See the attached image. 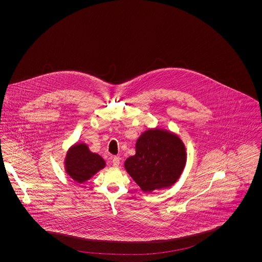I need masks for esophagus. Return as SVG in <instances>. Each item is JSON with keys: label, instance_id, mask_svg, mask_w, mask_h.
I'll return each mask as SVG.
<instances>
[{"label": "esophagus", "instance_id": "obj_1", "mask_svg": "<svg viewBox=\"0 0 262 262\" xmlns=\"http://www.w3.org/2000/svg\"><path fill=\"white\" fill-rule=\"evenodd\" d=\"M112 163H113L114 167H118L120 165V158L119 157H114L112 159Z\"/></svg>", "mask_w": 262, "mask_h": 262}]
</instances>
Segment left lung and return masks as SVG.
<instances>
[{
	"label": "left lung",
	"mask_w": 262,
	"mask_h": 262,
	"mask_svg": "<svg viewBox=\"0 0 262 262\" xmlns=\"http://www.w3.org/2000/svg\"><path fill=\"white\" fill-rule=\"evenodd\" d=\"M185 148L181 140L167 130L149 129L136 143V155L125 169L142 191L168 188L181 175L185 166Z\"/></svg>",
	"instance_id": "left-lung-1"
}]
</instances>
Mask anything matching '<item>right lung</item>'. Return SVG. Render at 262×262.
Masks as SVG:
<instances>
[{"mask_svg": "<svg viewBox=\"0 0 262 262\" xmlns=\"http://www.w3.org/2000/svg\"><path fill=\"white\" fill-rule=\"evenodd\" d=\"M105 166L102 158L91 152L85 144L71 147L66 156L65 168L69 176L80 183L90 179Z\"/></svg>", "mask_w": 262, "mask_h": 262, "instance_id": "1", "label": "right lung"}]
</instances>
